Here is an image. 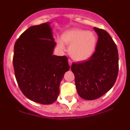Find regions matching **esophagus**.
<instances>
[{"mask_svg":"<svg viewBox=\"0 0 130 130\" xmlns=\"http://www.w3.org/2000/svg\"><path fill=\"white\" fill-rule=\"evenodd\" d=\"M68 64H69V65H70V66H72V60H71L70 59H68Z\"/></svg>","mask_w":130,"mask_h":130,"instance_id":"esophagus-1","label":"esophagus"}]
</instances>
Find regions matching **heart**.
Returning <instances> with one entry per match:
<instances>
[{
  "label": "heart",
  "mask_w": 130,
  "mask_h": 130,
  "mask_svg": "<svg viewBox=\"0 0 130 130\" xmlns=\"http://www.w3.org/2000/svg\"><path fill=\"white\" fill-rule=\"evenodd\" d=\"M58 46L65 49V43L69 45L70 57L77 61H83L92 57L96 50L98 43L96 34L91 31L73 28L63 32L61 40H57Z\"/></svg>",
  "instance_id": "b5f03b06"
}]
</instances>
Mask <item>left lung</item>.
Instances as JSON below:
<instances>
[{"label":"left lung","mask_w":130,"mask_h":130,"mask_svg":"<svg viewBox=\"0 0 130 130\" xmlns=\"http://www.w3.org/2000/svg\"><path fill=\"white\" fill-rule=\"evenodd\" d=\"M98 36L95 52L89 59L73 63L78 94L93 100L104 95L114 85L119 72V54L111 36L103 29L94 27Z\"/></svg>","instance_id":"left-lung-1"}]
</instances>
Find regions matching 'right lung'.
Segmentation results:
<instances>
[{
  "instance_id": "right-lung-1",
  "label": "right lung",
  "mask_w": 130,
  "mask_h": 130,
  "mask_svg": "<svg viewBox=\"0 0 130 130\" xmlns=\"http://www.w3.org/2000/svg\"><path fill=\"white\" fill-rule=\"evenodd\" d=\"M56 44L49 22L29 27L15 43L13 64L18 85L27 98L38 104L57 100L60 81L70 70L66 56L53 55Z\"/></svg>"
}]
</instances>
